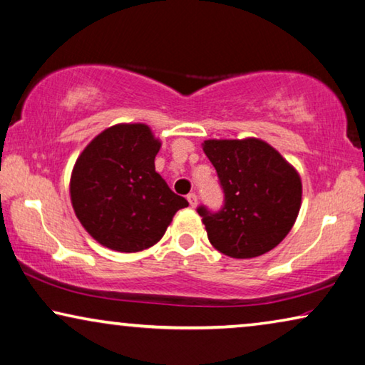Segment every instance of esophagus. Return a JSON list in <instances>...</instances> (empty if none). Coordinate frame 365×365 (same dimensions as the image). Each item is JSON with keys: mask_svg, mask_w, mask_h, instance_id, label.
Returning a JSON list of instances; mask_svg holds the SVG:
<instances>
[{"mask_svg": "<svg viewBox=\"0 0 365 365\" xmlns=\"http://www.w3.org/2000/svg\"><path fill=\"white\" fill-rule=\"evenodd\" d=\"M187 200H189V204H191V207H195V205H197V195H195V192H189Z\"/></svg>", "mask_w": 365, "mask_h": 365, "instance_id": "esophagus-1", "label": "esophagus"}]
</instances>
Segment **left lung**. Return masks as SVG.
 Instances as JSON below:
<instances>
[{
	"label": "left lung",
	"instance_id": "8db88e82",
	"mask_svg": "<svg viewBox=\"0 0 365 365\" xmlns=\"http://www.w3.org/2000/svg\"><path fill=\"white\" fill-rule=\"evenodd\" d=\"M202 150L217 171L224 192L219 210L197 207L209 242L232 258L270 252L298 217V173L274 148L257 138L207 140Z\"/></svg>",
	"mask_w": 365,
	"mask_h": 365
}]
</instances>
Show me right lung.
<instances>
[{
    "label": "right lung",
    "instance_id": "obj_1",
    "mask_svg": "<svg viewBox=\"0 0 365 365\" xmlns=\"http://www.w3.org/2000/svg\"><path fill=\"white\" fill-rule=\"evenodd\" d=\"M161 143L150 126H110L87 145L73 166L71 200L98 244L140 252L160 242L173 215L189 202L155 170Z\"/></svg>",
    "mask_w": 365,
    "mask_h": 365
}]
</instances>
